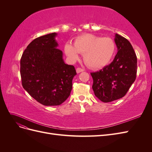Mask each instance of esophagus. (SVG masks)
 <instances>
[{
  "instance_id": "34e87169",
  "label": "esophagus",
  "mask_w": 152,
  "mask_h": 152,
  "mask_svg": "<svg viewBox=\"0 0 152 152\" xmlns=\"http://www.w3.org/2000/svg\"><path fill=\"white\" fill-rule=\"evenodd\" d=\"M84 69L80 68H77L76 69V72H77V73H80V72H84Z\"/></svg>"
}]
</instances>
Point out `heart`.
Returning <instances> with one entry per match:
<instances>
[{"label":"heart","instance_id":"b5f03b06","mask_svg":"<svg viewBox=\"0 0 152 152\" xmlns=\"http://www.w3.org/2000/svg\"><path fill=\"white\" fill-rule=\"evenodd\" d=\"M65 53L70 60L75 61L79 58V53L84 54V61L93 69L102 68L112 60L115 53L114 40L108 37H102L91 34L77 37L74 45L66 43Z\"/></svg>","mask_w":152,"mask_h":152}]
</instances>
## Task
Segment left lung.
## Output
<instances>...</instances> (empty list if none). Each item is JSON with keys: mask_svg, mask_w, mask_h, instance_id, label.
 <instances>
[{"mask_svg": "<svg viewBox=\"0 0 152 152\" xmlns=\"http://www.w3.org/2000/svg\"><path fill=\"white\" fill-rule=\"evenodd\" d=\"M118 52L113 61L102 70L91 73L95 96L104 103L122 98L134 83L137 73V57L126 38L115 34Z\"/></svg>", "mask_w": 152, "mask_h": 152, "instance_id": "obj_1", "label": "left lung"}]
</instances>
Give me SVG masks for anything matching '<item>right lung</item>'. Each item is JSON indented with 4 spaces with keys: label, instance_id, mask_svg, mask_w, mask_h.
I'll return each mask as SVG.
<instances>
[{
    "label": "right lung",
    "instance_id": "right-lung-1",
    "mask_svg": "<svg viewBox=\"0 0 152 152\" xmlns=\"http://www.w3.org/2000/svg\"><path fill=\"white\" fill-rule=\"evenodd\" d=\"M52 33L36 38L28 44L20 60L23 88L45 106L61 104L69 97L76 70L65 63L63 52Z\"/></svg>",
    "mask_w": 152,
    "mask_h": 152
}]
</instances>
